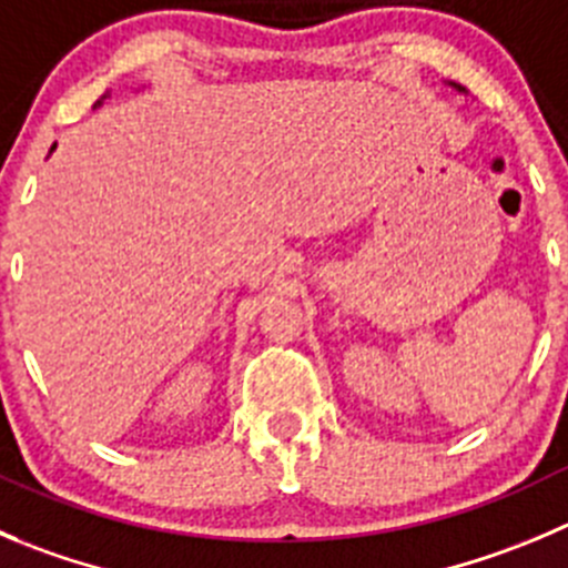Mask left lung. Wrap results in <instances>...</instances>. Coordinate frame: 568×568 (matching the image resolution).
<instances>
[{
	"label": "left lung",
	"mask_w": 568,
	"mask_h": 568,
	"mask_svg": "<svg viewBox=\"0 0 568 568\" xmlns=\"http://www.w3.org/2000/svg\"><path fill=\"white\" fill-rule=\"evenodd\" d=\"M449 85H452V89H455V91H460V94H468V91H466V89H463V85H457V83H452V80H449Z\"/></svg>",
	"instance_id": "left-lung-1"
}]
</instances>
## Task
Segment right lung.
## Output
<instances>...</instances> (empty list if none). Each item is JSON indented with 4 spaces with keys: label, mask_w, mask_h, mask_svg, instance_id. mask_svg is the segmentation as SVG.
Segmentation results:
<instances>
[{
    "label": "right lung",
    "mask_w": 568,
    "mask_h": 568,
    "mask_svg": "<svg viewBox=\"0 0 568 568\" xmlns=\"http://www.w3.org/2000/svg\"><path fill=\"white\" fill-rule=\"evenodd\" d=\"M108 97H111V91H105V94H102V97H100V100H97V102H94V108H100V105H102V102H105V100H108ZM52 150H55V144H52ZM52 150H50V153H52Z\"/></svg>",
    "instance_id": "obj_1"
}]
</instances>
